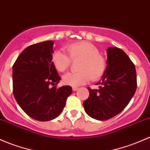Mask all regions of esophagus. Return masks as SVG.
Here are the masks:
<instances>
[{
    "mask_svg": "<svg viewBox=\"0 0 150 150\" xmlns=\"http://www.w3.org/2000/svg\"><path fill=\"white\" fill-rule=\"evenodd\" d=\"M78 90V87H72V91H76Z\"/></svg>",
    "mask_w": 150,
    "mask_h": 150,
    "instance_id": "obj_1",
    "label": "esophagus"
}]
</instances>
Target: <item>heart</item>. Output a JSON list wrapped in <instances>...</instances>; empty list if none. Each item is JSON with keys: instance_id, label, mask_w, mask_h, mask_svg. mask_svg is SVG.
Wrapping results in <instances>:
<instances>
[{"instance_id": "1", "label": "heart", "mask_w": 150, "mask_h": 150, "mask_svg": "<svg viewBox=\"0 0 150 150\" xmlns=\"http://www.w3.org/2000/svg\"><path fill=\"white\" fill-rule=\"evenodd\" d=\"M67 54L57 50L52 55V62L55 69L64 72L70 67L71 61L80 60L78 72H69L62 78L63 83L67 86H76L86 84L90 80L96 81L105 73L106 59L99 53L98 49L88 42L72 43L64 47Z\"/></svg>"}]
</instances>
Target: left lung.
I'll list each match as a JSON object with an SVG mask.
<instances>
[{"instance_id": "1", "label": "left lung", "mask_w": 150, "mask_h": 150, "mask_svg": "<svg viewBox=\"0 0 150 150\" xmlns=\"http://www.w3.org/2000/svg\"><path fill=\"white\" fill-rule=\"evenodd\" d=\"M107 67L98 90L88 88L89 97L83 102L88 116L99 121L111 119L128 105L137 90L135 65L117 47L107 50Z\"/></svg>"}]
</instances>
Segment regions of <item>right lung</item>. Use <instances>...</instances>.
Segmentation results:
<instances>
[{
	"label": "right lung",
	"instance_id": "right-lung-1",
	"mask_svg": "<svg viewBox=\"0 0 150 150\" xmlns=\"http://www.w3.org/2000/svg\"><path fill=\"white\" fill-rule=\"evenodd\" d=\"M54 42L26 47L13 65V93L21 109L32 119L50 121L62 111L72 87L57 88L61 78L52 62Z\"/></svg>",
	"mask_w": 150,
	"mask_h": 150
}]
</instances>
